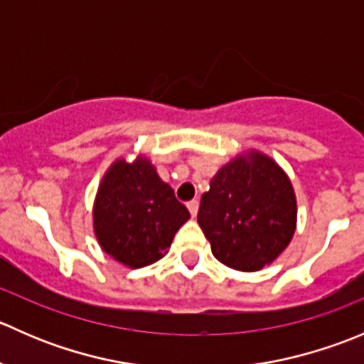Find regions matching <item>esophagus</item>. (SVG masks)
<instances>
[{
  "label": "esophagus",
  "mask_w": 364,
  "mask_h": 364,
  "mask_svg": "<svg viewBox=\"0 0 364 364\" xmlns=\"http://www.w3.org/2000/svg\"><path fill=\"white\" fill-rule=\"evenodd\" d=\"M186 208H188L190 215H192L193 218H196V216H197V211H199V203H197V200H190V203L186 204Z\"/></svg>",
  "instance_id": "34e87169"
}]
</instances>
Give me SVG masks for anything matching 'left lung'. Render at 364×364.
Masks as SVG:
<instances>
[{
    "label": "left lung",
    "instance_id": "obj_1",
    "mask_svg": "<svg viewBox=\"0 0 364 364\" xmlns=\"http://www.w3.org/2000/svg\"><path fill=\"white\" fill-rule=\"evenodd\" d=\"M197 222L220 262L245 273L262 269L296 232L291 179L271 156L257 149L241 153L213 176Z\"/></svg>",
    "mask_w": 364,
    "mask_h": 364
}]
</instances>
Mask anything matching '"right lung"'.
Instances as JSON below:
<instances>
[{
    "label": "right lung",
    "mask_w": 364,
    "mask_h": 364,
    "mask_svg": "<svg viewBox=\"0 0 364 364\" xmlns=\"http://www.w3.org/2000/svg\"><path fill=\"white\" fill-rule=\"evenodd\" d=\"M188 209L161 181L155 165L139 155L117 159L102 178L93 204L98 245L123 266L139 269L160 260L171 248Z\"/></svg>",
    "instance_id": "right-lung-1"
}]
</instances>
